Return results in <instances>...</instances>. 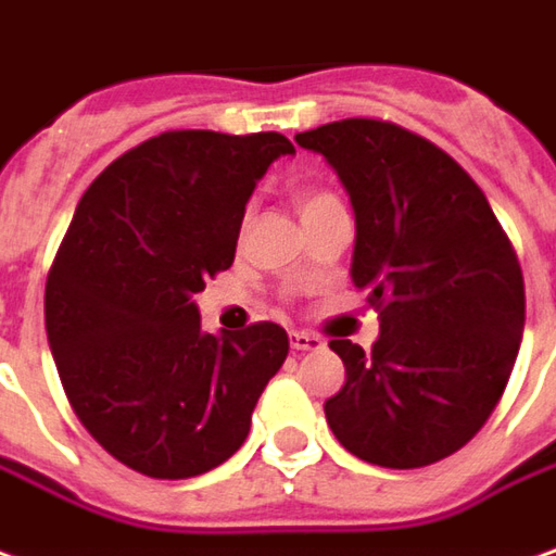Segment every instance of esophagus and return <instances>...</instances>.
Listing matches in <instances>:
<instances>
[{
    "instance_id": "1",
    "label": "esophagus",
    "mask_w": 556,
    "mask_h": 556,
    "mask_svg": "<svg viewBox=\"0 0 556 556\" xmlns=\"http://www.w3.org/2000/svg\"><path fill=\"white\" fill-rule=\"evenodd\" d=\"M290 345L296 352H318V349H324V339L315 337V333H305V330H290Z\"/></svg>"
}]
</instances>
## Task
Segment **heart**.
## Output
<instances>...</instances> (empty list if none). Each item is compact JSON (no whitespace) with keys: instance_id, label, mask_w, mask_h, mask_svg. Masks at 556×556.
I'll return each mask as SVG.
<instances>
[{"instance_id":"heart-1","label":"heart","mask_w":556,"mask_h":556,"mask_svg":"<svg viewBox=\"0 0 556 556\" xmlns=\"http://www.w3.org/2000/svg\"><path fill=\"white\" fill-rule=\"evenodd\" d=\"M293 204H296V211H300V217L305 223L308 217H315V214H321L327 207L339 204V199L333 192L321 189V186H303V189L293 192Z\"/></svg>"}]
</instances>
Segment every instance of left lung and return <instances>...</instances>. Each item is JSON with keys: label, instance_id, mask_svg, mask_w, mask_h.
Returning a JSON list of instances; mask_svg holds the SVG:
<instances>
[{"label": "left lung", "instance_id": "left-lung-1", "mask_svg": "<svg viewBox=\"0 0 556 556\" xmlns=\"http://www.w3.org/2000/svg\"><path fill=\"white\" fill-rule=\"evenodd\" d=\"M333 165L355 207L352 281L379 312L370 352L330 339L345 386L327 426L357 459L422 468L462 450L517 361L527 293L514 244L459 162L382 118L296 134Z\"/></svg>", "mask_w": 556, "mask_h": 556}]
</instances>
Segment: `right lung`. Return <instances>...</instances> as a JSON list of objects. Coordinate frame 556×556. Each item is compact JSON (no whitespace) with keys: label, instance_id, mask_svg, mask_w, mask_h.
<instances>
[{"label":"right lung","instance_id":"obj_1","mask_svg":"<svg viewBox=\"0 0 556 556\" xmlns=\"http://www.w3.org/2000/svg\"><path fill=\"white\" fill-rule=\"evenodd\" d=\"M290 152L275 130H165L88 186L63 235L45 285L63 391L88 434L147 478L223 465L285 364V327L214 337L192 296L232 266L253 186Z\"/></svg>","mask_w":556,"mask_h":556}]
</instances>
